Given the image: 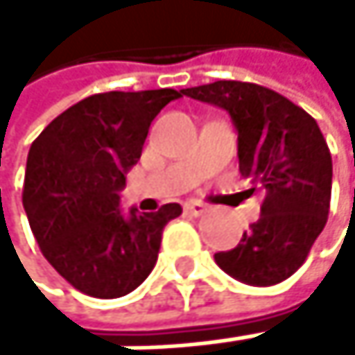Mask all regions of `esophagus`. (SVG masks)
<instances>
[{
	"label": "esophagus",
	"instance_id": "34e87169",
	"mask_svg": "<svg viewBox=\"0 0 355 355\" xmlns=\"http://www.w3.org/2000/svg\"><path fill=\"white\" fill-rule=\"evenodd\" d=\"M185 211L198 217V215H204V213H207L209 207H207V204L198 202V200H189V202H185Z\"/></svg>",
	"mask_w": 355,
	"mask_h": 355
}]
</instances>
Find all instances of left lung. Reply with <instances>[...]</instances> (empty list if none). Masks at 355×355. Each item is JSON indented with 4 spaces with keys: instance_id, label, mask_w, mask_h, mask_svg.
<instances>
[{
    "instance_id": "left-lung-1",
    "label": "left lung",
    "mask_w": 355,
    "mask_h": 355,
    "mask_svg": "<svg viewBox=\"0 0 355 355\" xmlns=\"http://www.w3.org/2000/svg\"><path fill=\"white\" fill-rule=\"evenodd\" d=\"M181 93L230 112L241 174L266 191L260 219L234 249L215 253V262L249 285L285 281L304 264L328 221L332 157L320 125L281 93L255 83L217 80Z\"/></svg>"
}]
</instances>
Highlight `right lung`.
Here are the masks:
<instances>
[{"instance_id": "1", "label": "right lung", "mask_w": 355, "mask_h": 355, "mask_svg": "<svg viewBox=\"0 0 355 355\" xmlns=\"http://www.w3.org/2000/svg\"><path fill=\"white\" fill-rule=\"evenodd\" d=\"M181 91L95 93L44 128L27 155L23 207L40 251L78 292L119 298L151 275L166 223L183 213L123 215L119 191L140 159L151 121Z\"/></svg>"}]
</instances>
